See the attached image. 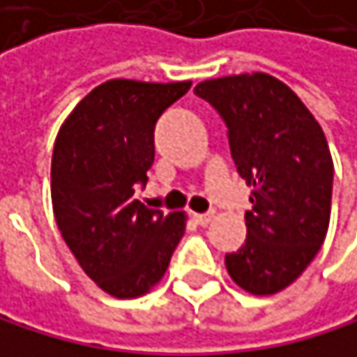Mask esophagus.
<instances>
[{
	"mask_svg": "<svg viewBox=\"0 0 357 357\" xmlns=\"http://www.w3.org/2000/svg\"><path fill=\"white\" fill-rule=\"evenodd\" d=\"M213 219H215V213H213V211H211V213H195V215H193V221L198 223V225H208Z\"/></svg>",
	"mask_w": 357,
	"mask_h": 357,
	"instance_id": "obj_1",
	"label": "esophagus"
}]
</instances>
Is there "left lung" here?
I'll use <instances>...</instances> for the list:
<instances>
[{
	"label": "left lung",
	"mask_w": 357,
	"mask_h": 357,
	"mask_svg": "<svg viewBox=\"0 0 357 357\" xmlns=\"http://www.w3.org/2000/svg\"><path fill=\"white\" fill-rule=\"evenodd\" d=\"M193 93L225 121L231 159L253 187L247 241L225 255V268L245 291L273 296L324 245L334 176L328 140L309 108L271 74L204 80Z\"/></svg>",
	"instance_id": "8db88e82"
}]
</instances>
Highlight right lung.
<instances>
[{
	"label": "right lung",
	"mask_w": 357,
	"mask_h": 357,
	"mask_svg": "<svg viewBox=\"0 0 357 357\" xmlns=\"http://www.w3.org/2000/svg\"><path fill=\"white\" fill-rule=\"evenodd\" d=\"M191 82L116 78L96 86L61 126L50 164L57 227L80 268L106 294L138 298L162 281L185 234V213L134 198L153 166V132Z\"/></svg>",
	"instance_id": "1"
}]
</instances>
